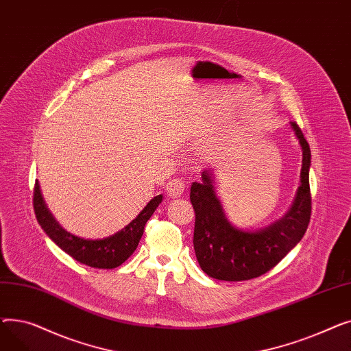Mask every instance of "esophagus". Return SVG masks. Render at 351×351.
I'll list each match as a JSON object with an SVG mask.
<instances>
[{
    "mask_svg": "<svg viewBox=\"0 0 351 351\" xmlns=\"http://www.w3.org/2000/svg\"><path fill=\"white\" fill-rule=\"evenodd\" d=\"M166 193H168V196L171 197H178L180 196L183 192H185V182H183L182 179H171L168 185H166Z\"/></svg>",
    "mask_w": 351,
    "mask_h": 351,
    "instance_id": "34e87169",
    "label": "esophagus"
}]
</instances>
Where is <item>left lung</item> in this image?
<instances>
[{
    "label": "left lung",
    "instance_id": "1",
    "mask_svg": "<svg viewBox=\"0 0 351 351\" xmlns=\"http://www.w3.org/2000/svg\"><path fill=\"white\" fill-rule=\"evenodd\" d=\"M290 125L303 149L302 183L290 210L269 228L245 232L232 226L216 196L210 172L204 171L202 182L192 183L191 202L196 216L193 247L202 270L210 278L225 282L259 278L278 265L306 233L311 216V154L299 125Z\"/></svg>",
    "mask_w": 351,
    "mask_h": 351
}]
</instances>
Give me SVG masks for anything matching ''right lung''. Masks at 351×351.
Wrapping results in <instances>:
<instances>
[{
	"mask_svg": "<svg viewBox=\"0 0 351 351\" xmlns=\"http://www.w3.org/2000/svg\"><path fill=\"white\" fill-rule=\"evenodd\" d=\"M162 202V195L155 196L131 223L114 236L101 241H86L64 230L45 206L38 182L34 186V212L38 223L51 241L68 253L72 259L95 269H114L121 266L131 256L141 241L147 220L151 219Z\"/></svg>",
	"mask_w": 351,
	"mask_h": 351,
	"instance_id": "1",
	"label": "right lung"
}]
</instances>
